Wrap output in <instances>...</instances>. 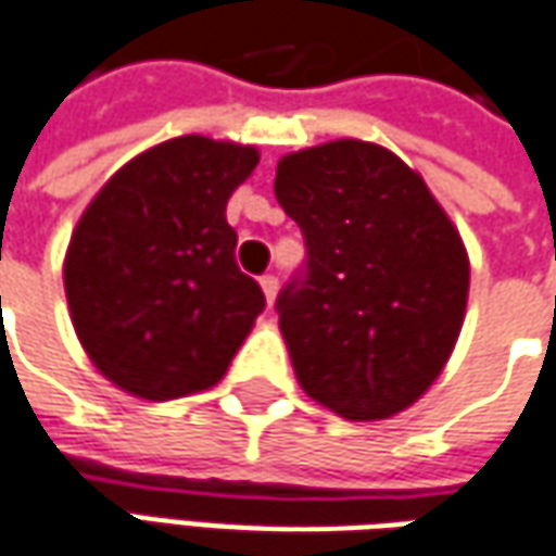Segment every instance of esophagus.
<instances>
[{
	"instance_id": "esophagus-1",
	"label": "esophagus",
	"mask_w": 556,
	"mask_h": 556,
	"mask_svg": "<svg viewBox=\"0 0 556 556\" xmlns=\"http://www.w3.org/2000/svg\"><path fill=\"white\" fill-rule=\"evenodd\" d=\"M261 292L267 298V304H274L277 301V292H279V279L274 274H267V277H261Z\"/></svg>"
}]
</instances>
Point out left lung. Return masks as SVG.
<instances>
[{"label": "left lung", "mask_w": 556, "mask_h": 556, "mask_svg": "<svg viewBox=\"0 0 556 556\" xmlns=\"http://www.w3.org/2000/svg\"><path fill=\"white\" fill-rule=\"evenodd\" d=\"M274 193L307 245L277 298L298 384L351 421L403 412L465 323L470 264L455 224L418 172L354 138L282 156Z\"/></svg>", "instance_id": "1"}]
</instances>
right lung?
I'll return each instance as SVG.
<instances>
[{
    "mask_svg": "<svg viewBox=\"0 0 556 556\" xmlns=\"http://www.w3.org/2000/svg\"><path fill=\"white\" fill-rule=\"evenodd\" d=\"M255 165V147L184 135L125 163L88 202L64 289L76 336L116 388L163 403L224 378L264 311L224 215Z\"/></svg>",
    "mask_w": 556,
    "mask_h": 556,
    "instance_id": "obj_1",
    "label": "right lung"
}]
</instances>
